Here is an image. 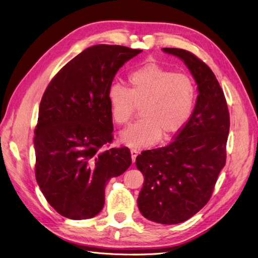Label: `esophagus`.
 <instances>
[{
    "label": "esophagus",
    "instance_id": "esophagus-1",
    "mask_svg": "<svg viewBox=\"0 0 258 258\" xmlns=\"http://www.w3.org/2000/svg\"><path fill=\"white\" fill-rule=\"evenodd\" d=\"M130 153H131L132 162H135V161H136V158H137V156L139 155V152H138L137 150H135V148H132V150L130 151Z\"/></svg>",
    "mask_w": 258,
    "mask_h": 258
}]
</instances>
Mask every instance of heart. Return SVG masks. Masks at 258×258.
Segmentation results:
<instances>
[{"instance_id":"1","label":"heart","mask_w":258,"mask_h":258,"mask_svg":"<svg viewBox=\"0 0 258 258\" xmlns=\"http://www.w3.org/2000/svg\"><path fill=\"white\" fill-rule=\"evenodd\" d=\"M129 89L113 84L107 101L113 120L124 126L141 107L142 119L120 134V141L130 147L151 146L161 138L169 140L181 131L190 115L196 87L190 77L148 62L128 75Z\"/></svg>"}]
</instances>
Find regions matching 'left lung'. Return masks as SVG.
<instances>
[{
    "mask_svg": "<svg viewBox=\"0 0 258 258\" xmlns=\"http://www.w3.org/2000/svg\"><path fill=\"white\" fill-rule=\"evenodd\" d=\"M182 59L198 85L196 105L185 127L165 147L144 151L136 163L144 175L138 207L147 220L185 222L210 200L226 162L229 112L214 73L194 53L162 48Z\"/></svg>",
    "mask_w": 258,
    "mask_h": 258,
    "instance_id": "obj_1",
    "label": "left lung"
}]
</instances>
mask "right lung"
I'll use <instances>...</instances> for the list:
<instances>
[{
	"instance_id": "1",
	"label": "right lung",
	"mask_w": 258,
	"mask_h": 258,
	"mask_svg": "<svg viewBox=\"0 0 258 258\" xmlns=\"http://www.w3.org/2000/svg\"><path fill=\"white\" fill-rule=\"evenodd\" d=\"M140 52L119 45L91 46L68 62L44 92L34 130L35 177L62 216H96L104 206L107 182L131 165L128 147L105 150L114 129L107 91L119 68Z\"/></svg>"
}]
</instances>
